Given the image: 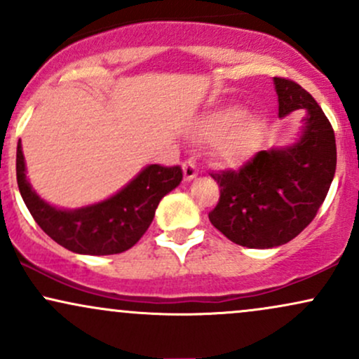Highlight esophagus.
Masks as SVG:
<instances>
[{"instance_id": "34e87169", "label": "esophagus", "mask_w": 359, "mask_h": 359, "mask_svg": "<svg viewBox=\"0 0 359 359\" xmlns=\"http://www.w3.org/2000/svg\"><path fill=\"white\" fill-rule=\"evenodd\" d=\"M182 170H184V179L185 180L196 179L197 174H199V170H197V165L192 162V160H185V162L182 163Z\"/></svg>"}]
</instances>
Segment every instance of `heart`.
Here are the masks:
<instances>
[{
  "instance_id": "obj_1",
  "label": "heart",
  "mask_w": 359,
  "mask_h": 359,
  "mask_svg": "<svg viewBox=\"0 0 359 359\" xmlns=\"http://www.w3.org/2000/svg\"><path fill=\"white\" fill-rule=\"evenodd\" d=\"M241 113L238 109L221 111L208 118L199 128V137L216 142V155L224 163H238L251 155L258 142L259 125L255 119L248 121H236Z\"/></svg>"
}]
</instances>
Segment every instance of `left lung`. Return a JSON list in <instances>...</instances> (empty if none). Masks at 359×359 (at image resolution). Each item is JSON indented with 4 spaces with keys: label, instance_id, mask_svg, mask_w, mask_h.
<instances>
[{
    "label": "left lung",
    "instance_id": "8db88e82",
    "mask_svg": "<svg viewBox=\"0 0 359 359\" xmlns=\"http://www.w3.org/2000/svg\"><path fill=\"white\" fill-rule=\"evenodd\" d=\"M278 116L307 109L302 137L283 150H262L240 170L211 177L219 201L209 221L246 248H273L294 240L323 205L336 172V137L314 97L287 77H275Z\"/></svg>",
    "mask_w": 359,
    "mask_h": 359
}]
</instances>
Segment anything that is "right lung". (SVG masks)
Returning <instances> with one entry per match:
<instances>
[{
	"label": "right lung",
	"mask_w": 359,
	"mask_h": 359,
	"mask_svg": "<svg viewBox=\"0 0 359 359\" xmlns=\"http://www.w3.org/2000/svg\"><path fill=\"white\" fill-rule=\"evenodd\" d=\"M16 182L35 222L53 241L74 253L116 255L137 245L145 234L162 197L182 182V168L148 165L108 201L76 211H62L40 199L30 187L18 143Z\"/></svg>",
	"instance_id": "add662e5"
}]
</instances>
